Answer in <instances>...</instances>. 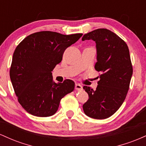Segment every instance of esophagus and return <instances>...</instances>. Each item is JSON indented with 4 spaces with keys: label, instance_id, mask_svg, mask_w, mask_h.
Here are the masks:
<instances>
[{
    "label": "esophagus",
    "instance_id": "1",
    "mask_svg": "<svg viewBox=\"0 0 146 146\" xmlns=\"http://www.w3.org/2000/svg\"><path fill=\"white\" fill-rule=\"evenodd\" d=\"M75 89L76 90H82V86H81L80 84H76L75 86Z\"/></svg>",
    "mask_w": 146,
    "mask_h": 146
}]
</instances>
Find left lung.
Returning <instances> with one entry per match:
<instances>
[{"instance_id": "8db88e82", "label": "left lung", "mask_w": 146, "mask_h": 146, "mask_svg": "<svg viewBox=\"0 0 146 146\" xmlns=\"http://www.w3.org/2000/svg\"><path fill=\"white\" fill-rule=\"evenodd\" d=\"M92 40L96 43L95 68L101 74L96 89L83 87L89 97L84 104L83 110L87 116L103 119L112 116L126 97L132 75L130 52L121 38L106 29L86 33L82 40Z\"/></svg>"}]
</instances>
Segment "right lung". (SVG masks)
Wrapping results in <instances>:
<instances>
[{
    "label": "right lung",
    "instance_id": "obj_1",
    "mask_svg": "<svg viewBox=\"0 0 146 146\" xmlns=\"http://www.w3.org/2000/svg\"><path fill=\"white\" fill-rule=\"evenodd\" d=\"M82 33L63 35L40 31L25 38L15 49L10 79L23 108L37 117H49L58 109L60 100L75 88L74 82L53 81L51 71L61 62L65 49Z\"/></svg>",
    "mask_w": 146,
    "mask_h": 146
}]
</instances>
